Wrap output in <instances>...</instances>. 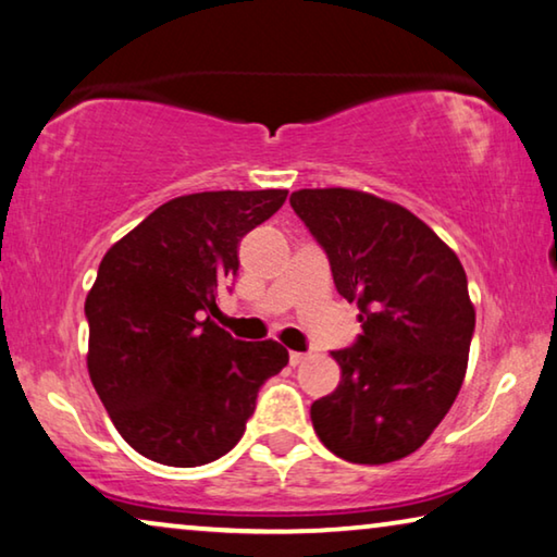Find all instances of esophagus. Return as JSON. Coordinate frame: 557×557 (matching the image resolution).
<instances>
[{"instance_id":"esophagus-1","label":"esophagus","mask_w":557,"mask_h":557,"mask_svg":"<svg viewBox=\"0 0 557 557\" xmlns=\"http://www.w3.org/2000/svg\"><path fill=\"white\" fill-rule=\"evenodd\" d=\"M306 358H308V354H298V350H290V354H288V363H290V366H301V363L306 361Z\"/></svg>"}]
</instances>
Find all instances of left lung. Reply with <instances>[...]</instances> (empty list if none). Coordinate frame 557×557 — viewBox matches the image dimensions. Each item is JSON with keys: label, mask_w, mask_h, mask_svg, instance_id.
Listing matches in <instances>:
<instances>
[{"label": "left lung", "mask_w": 557, "mask_h": 557, "mask_svg": "<svg viewBox=\"0 0 557 557\" xmlns=\"http://www.w3.org/2000/svg\"><path fill=\"white\" fill-rule=\"evenodd\" d=\"M290 207L326 251L363 333L333 350L336 391L313 431L348 463L381 466L428 441L463 386L475 308L458 256L398 203L356 189H301Z\"/></svg>", "instance_id": "1"}]
</instances>
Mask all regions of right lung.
<instances>
[{"instance_id":"1","label":"right lung","mask_w":557,"mask_h":557,"mask_svg":"<svg viewBox=\"0 0 557 557\" xmlns=\"http://www.w3.org/2000/svg\"><path fill=\"white\" fill-rule=\"evenodd\" d=\"M286 189L201 191L151 211L99 263L84 304L89 379L144 458L211 463L242 441L259 388L288 363L276 341H238L207 313L238 273V244Z\"/></svg>"}]
</instances>
